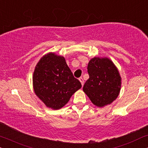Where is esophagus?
<instances>
[{
  "label": "esophagus",
  "instance_id": "1",
  "mask_svg": "<svg viewBox=\"0 0 148 148\" xmlns=\"http://www.w3.org/2000/svg\"><path fill=\"white\" fill-rule=\"evenodd\" d=\"M79 80H80V82H81L82 86H83V84H84V80H83V78H82V77H80V78H79Z\"/></svg>",
  "mask_w": 148,
  "mask_h": 148
}]
</instances>
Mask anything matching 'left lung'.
I'll return each mask as SVG.
<instances>
[{"mask_svg": "<svg viewBox=\"0 0 148 148\" xmlns=\"http://www.w3.org/2000/svg\"><path fill=\"white\" fill-rule=\"evenodd\" d=\"M87 70L89 78L84 84V93L97 107L110 105L121 91V77L116 66L109 58L95 57Z\"/></svg>", "mask_w": 148, "mask_h": 148, "instance_id": "obj_1", "label": "left lung"}]
</instances>
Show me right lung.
I'll return each instance as SVG.
<instances>
[{
	"label": "right lung",
	"instance_id": "1",
	"mask_svg": "<svg viewBox=\"0 0 148 148\" xmlns=\"http://www.w3.org/2000/svg\"><path fill=\"white\" fill-rule=\"evenodd\" d=\"M35 94L47 108L64 107L81 83L73 76L63 56L49 53L40 58L33 73Z\"/></svg>",
	"mask_w": 148,
	"mask_h": 148
}]
</instances>
